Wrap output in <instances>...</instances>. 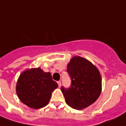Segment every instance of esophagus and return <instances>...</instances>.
Segmentation results:
<instances>
[{"mask_svg":"<svg viewBox=\"0 0 126 126\" xmlns=\"http://www.w3.org/2000/svg\"><path fill=\"white\" fill-rule=\"evenodd\" d=\"M58 86H59V87H60L61 85V82L60 81H58Z\"/></svg>","mask_w":126,"mask_h":126,"instance_id":"esophagus-1","label":"esophagus"}]
</instances>
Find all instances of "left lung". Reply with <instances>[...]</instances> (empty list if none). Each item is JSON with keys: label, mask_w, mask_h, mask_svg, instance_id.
<instances>
[{"label": "left lung", "mask_w": 126, "mask_h": 126, "mask_svg": "<svg viewBox=\"0 0 126 126\" xmlns=\"http://www.w3.org/2000/svg\"><path fill=\"white\" fill-rule=\"evenodd\" d=\"M66 71L71 79L68 88L61 86L66 104L76 110H83L93 104L101 92V77L99 70L87 60L73 58Z\"/></svg>", "instance_id": "obj_1"}]
</instances>
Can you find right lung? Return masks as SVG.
I'll return each mask as SVG.
<instances>
[{"label": "right lung", "mask_w": 126, "mask_h": 126, "mask_svg": "<svg viewBox=\"0 0 126 126\" xmlns=\"http://www.w3.org/2000/svg\"><path fill=\"white\" fill-rule=\"evenodd\" d=\"M58 87L50 72L40 68L27 70L18 79L16 94L24 104L33 109L45 107L48 104L52 92Z\"/></svg>", "instance_id": "right-lung-1"}]
</instances>
